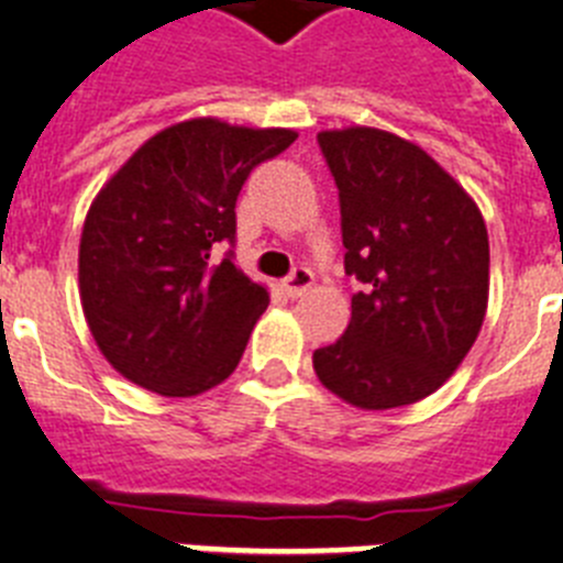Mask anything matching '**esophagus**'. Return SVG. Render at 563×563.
Here are the masks:
<instances>
[{
	"label": "esophagus",
	"mask_w": 563,
	"mask_h": 563,
	"mask_svg": "<svg viewBox=\"0 0 563 563\" xmlns=\"http://www.w3.org/2000/svg\"><path fill=\"white\" fill-rule=\"evenodd\" d=\"M312 282H316V278H312V271H307V267H296V271L287 276L285 292L290 298H301L307 290H310Z\"/></svg>",
	"instance_id": "34e87169"
}]
</instances>
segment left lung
<instances>
[{
	"label": "left lung",
	"mask_w": 563,
	"mask_h": 563,
	"mask_svg": "<svg viewBox=\"0 0 563 563\" xmlns=\"http://www.w3.org/2000/svg\"><path fill=\"white\" fill-rule=\"evenodd\" d=\"M341 200L343 267L363 285L312 369L355 409L434 395L487 312L490 247L474 197L417 143L372 126L318 132Z\"/></svg>",
	"instance_id": "left-lung-1"
}]
</instances>
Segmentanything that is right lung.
I'll return each mask as SVG.
<instances>
[{
  "label": "right lung",
  "instance_id": "1",
  "mask_svg": "<svg viewBox=\"0 0 563 563\" xmlns=\"http://www.w3.org/2000/svg\"><path fill=\"white\" fill-rule=\"evenodd\" d=\"M292 129L191 118L148 137L98 191L78 247L84 318L101 355L134 386L194 397L245 352L267 287L217 247L236 236V197Z\"/></svg>",
  "mask_w": 563,
  "mask_h": 563
}]
</instances>
